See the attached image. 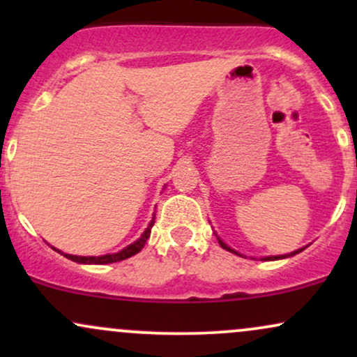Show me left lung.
I'll return each mask as SVG.
<instances>
[{
  "label": "left lung",
  "instance_id": "left-lung-1",
  "mask_svg": "<svg viewBox=\"0 0 357 357\" xmlns=\"http://www.w3.org/2000/svg\"><path fill=\"white\" fill-rule=\"evenodd\" d=\"M220 241V245H221V247H223L225 250H228V252H233V253H236L235 252V250H231L230 247H228V245H225L223 243V241H221V240H218ZM302 250H304V248H302ZM302 250H297V252H292V253H289V255H278V257H267V258H265V260H278V258H287V257H292V255H296V253H298V252H302Z\"/></svg>",
  "mask_w": 357,
  "mask_h": 357
}]
</instances>
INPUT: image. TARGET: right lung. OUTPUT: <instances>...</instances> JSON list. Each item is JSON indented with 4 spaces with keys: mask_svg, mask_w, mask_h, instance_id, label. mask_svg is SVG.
I'll return each mask as SVG.
<instances>
[{
    "mask_svg": "<svg viewBox=\"0 0 357 357\" xmlns=\"http://www.w3.org/2000/svg\"><path fill=\"white\" fill-rule=\"evenodd\" d=\"M154 225V218L153 221L149 223V227H147V230L142 233V236L139 238L137 241H134L132 245H129V247L121 250L119 253H114V255H104V257H77V255H68V253H63L65 257L68 258V260H73V261H79V264H96V265H104V264H114V261H121V260H126V258L136 255L142 250V247L146 245L147 238H149L151 235V228H153Z\"/></svg>",
    "mask_w": 357,
    "mask_h": 357,
    "instance_id": "1",
    "label": "right lung"
}]
</instances>
